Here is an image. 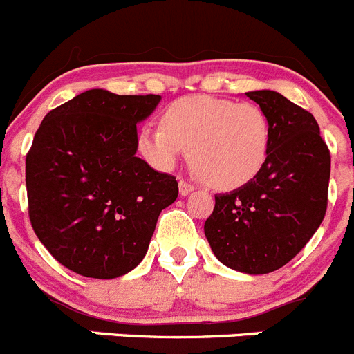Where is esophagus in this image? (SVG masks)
<instances>
[{
	"mask_svg": "<svg viewBox=\"0 0 354 354\" xmlns=\"http://www.w3.org/2000/svg\"><path fill=\"white\" fill-rule=\"evenodd\" d=\"M194 190V185L188 183L187 180H180V196H188Z\"/></svg>",
	"mask_w": 354,
	"mask_h": 354,
	"instance_id": "obj_1",
	"label": "esophagus"
}]
</instances>
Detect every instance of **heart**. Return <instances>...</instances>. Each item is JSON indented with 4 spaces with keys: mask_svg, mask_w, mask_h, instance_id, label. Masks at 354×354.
<instances>
[{
    "mask_svg": "<svg viewBox=\"0 0 354 354\" xmlns=\"http://www.w3.org/2000/svg\"><path fill=\"white\" fill-rule=\"evenodd\" d=\"M270 122L253 102L214 95L176 99L162 113V127L147 124L138 132L141 157L158 171H171L190 150L201 178L220 190L252 181L266 166Z\"/></svg>",
    "mask_w": 354,
    "mask_h": 354,
    "instance_id": "b5f03b06",
    "label": "heart"
}]
</instances>
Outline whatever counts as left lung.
Wrapping results in <instances>:
<instances>
[{"label": "left lung", "instance_id": "obj_1", "mask_svg": "<svg viewBox=\"0 0 354 354\" xmlns=\"http://www.w3.org/2000/svg\"><path fill=\"white\" fill-rule=\"evenodd\" d=\"M246 95L269 117V157L252 181L214 196L204 234L223 266L267 274L288 263L322 225L328 204L330 151L309 111L279 92Z\"/></svg>", "mask_w": 354, "mask_h": 354}]
</instances>
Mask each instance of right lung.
<instances>
[{"mask_svg": "<svg viewBox=\"0 0 354 354\" xmlns=\"http://www.w3.org/2000/svg\"><path fill=\"white\" fill-rule=\"evenodd\" d=\"M160 95L82 92L48 111L26 155L29 220L50 255L73 272L113 279L147 255L176 178L136 157L138 122Z\"/></svg>", "mask_w": 354, "mask_h": 354, "instance_id": "1", "label": "right lung"}]
</instances>
